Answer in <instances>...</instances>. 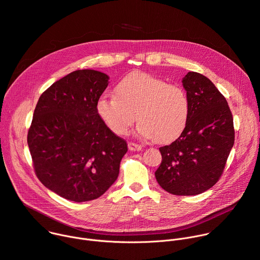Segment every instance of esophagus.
<instances>
[{"mask_svg":"<svg viewBox=\"0 0 260 260\" xmlns=\"http://www.w3.org/2000/svg\"><path fill=\"white\" fill-rule=\"evenodd\" d=\"M128 149L132 150V151H140V150H142V146L139 145V144L129 142L128 143Z\"/></svg>","mask_w":260,"mask_h":260,"instance_id":"34e87169","label":"esophagus"}]
</instances>
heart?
<instances>
[{
    "instance_id": "1",
    "label": "heart",
    "mask_w": 260,
    "mask_h": 260,
    "mask_svg": "<svg viewBox=\"0 0 260 260\" xmlns=\"http://www.w3.org/2000/svg\"><path fill=\"white\" fill-rule=\"evenodd\" d=\"M96 112L108 128L125 135L137 119L138 132L147 139L169 143L177 139L187 125L190 100L180 85L146 73H132L115 86V95H102Z\"/></svg>"
}]
</instances>
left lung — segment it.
<instances>
[{"label": "left lung", "instance_id": "obj_1", "mask_svg": "<svg viewBox=\"0 0 260 260\" xmlns=\"http://www.w3.org/2000/svg\"><path fill=\"white\" fill-rule=\"evenodd\" d=\"M190 100V115L181 136L159 148L158 184L175 196H197L210 189L223 174L235 143L232 111L213 82L197 72L182 80Z\"/></svg>", "mask_w": 260, "mask_h": 260}]
</instances>
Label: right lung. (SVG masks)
Listing matches in <instances>:
<instances>
[{"label": "right lung", "mask_w": 260, "mask_h": 260, "mask_svg": "<svg viewBox=\"0 0 260 260\" xmlns=\"http://www.w3.org/2000/svg\"><path fill=\"white\" fill-rule=\"evenodd\" d=\"M109 77L77 70L39 98L27 133L36 176L59 197L76 203L103 196L127 152L124 139L111 132L96 112Z\"/></svg>", "instance_id": "right-lung-1"}]
</instances>
